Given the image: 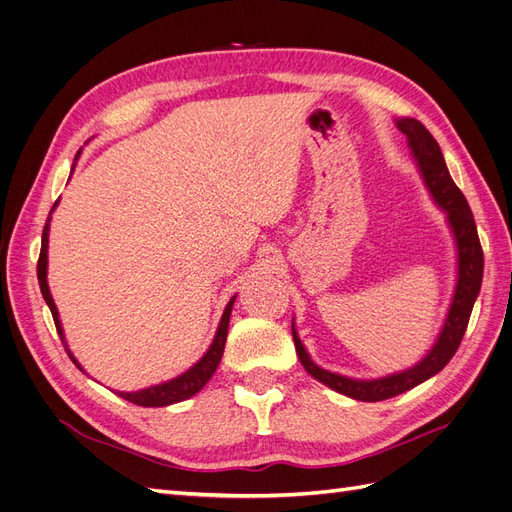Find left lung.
Returning <instances> with one entry per match:
<instances>
[{
  "label": "left lung",
  "instance_id": "8db88e82",
  "mask_svg": "<svg viewBox=\"0 0 512 512\" xmlns=\"http://www.w3.org/2000/svg\"><path fill=\"white\" fill-rule=\"evenodd\" d=\"M397 126L408 136L412 156L418 168H421V175L427 183L433 200H436L440 209L448 213V224L453 228L457 250H459V277H457L455 297H453L451 309H448V316L436 346L431 348V352L421 363L410 367L408 371H399V374H393V376L378 378V380H352L346 376L333 374V371L322 369L309 359V354L305 352L297 331L292 327L294 348H297L299 361L303 363L307 374H312L316 380L327 384L329 389L359 401L391 399L395 395L414 389L416 384L429 380L431 376H436L440 369H444V365L453 359V354L457 352L463 339V333L468 329L472 307L480 292V282H483V247H480V241H478L474 215L470 211L466 196L461 194L451 175H448L440 145L436 143V138L431 136V132L423 126V123L412 117L399 119Z\"/></svg>",
  "mask_w": 512,
  "mask_h": 512
}]
</instances>
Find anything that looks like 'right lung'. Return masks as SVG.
<instances>
[{
  "label": "right lung",
  "instance_id": "add662e5",
  "mask_svg": "<svg viewBox=\"0 0 512 512\" xmlns=\"http://www.w3.org/2000/svg\"><path fill=\"white\" fill-rule=\"evenodd\" d=\"M57 207V203L53 205V209ZM51 209V213H53ZM51 213H49V220H46L44 224V230H42V247H40V258H38V282H40V292L42 297L46 301V305H49L51 314H53V320H55V327H57V333L59 337L64 339V331H61V322H59V314H57V307L53 303V297H51V290H49V284H46V247H49V222H51ZM232 303H235V297H232L224 309V316L220 320V327H218V333H215V339L213 344L209 346L207 354L200 359L194 367H190L185 374H181L179 378L175 380H168L164 384H158V386H149V389H143V391H136V393H117L119 397L132 401V404L136 406H145V408H162V406H170V404H177V401H183L188 399L192 395H196L203 386L209 382V378L213 376V371L218 369L220 361H222V354H224V346H226V335H228V320H230V312H232ZM64 346H66V339H64ZM68 356L72 359V363H76V367L83 369L79 365V361L74 359L72 352L66 348Z\"/></svg>",
  "mask_w": 512,
  "mask_h": 512
}]
</instances>
